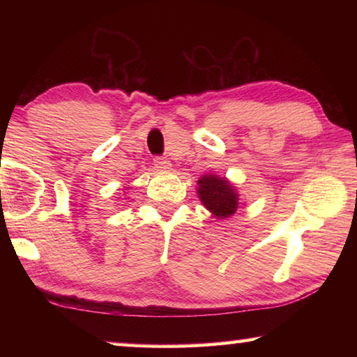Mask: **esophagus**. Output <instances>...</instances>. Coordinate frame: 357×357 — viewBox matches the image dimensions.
I'll use <instances>...</instances> for the list:
<instances>
[{
  "label": "esophagus",
  "mask_w": 357,
  "mask_h": 357,
  "mask_svg": "<svg viewBox=\"0 0 357 357\" xmlns=\"http://www.w3.org/2000/svg\"><path fill=\"white\" fill-rule=\"evenodd\" d=\"M154 165H155L157 170H168V168L172 167L170 160L165 159V157H155V159H154Z\"/></svg>",
  "instance_id": "obj_1"
}]
</instances>
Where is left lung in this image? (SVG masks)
I'll list each match as a JSON object with an SVG mask.
<instances>
[{
    "label": "left lung",
    "mask_w": 357,
    "mask_h": 357,
    "mask_svg": "<svg viewBox=\"0 0 357 357\" xmlns=\"http://www.w3.org/2000/svg\"><path fill=\"white\" fill-rule=\"evenodd\" d=\"M198 197L211 213L219 217H229L238 209V193L225 178L208 174L198 181Z\"/></svg>",
    "instance_id": "obj_1"
}]
</instances>
